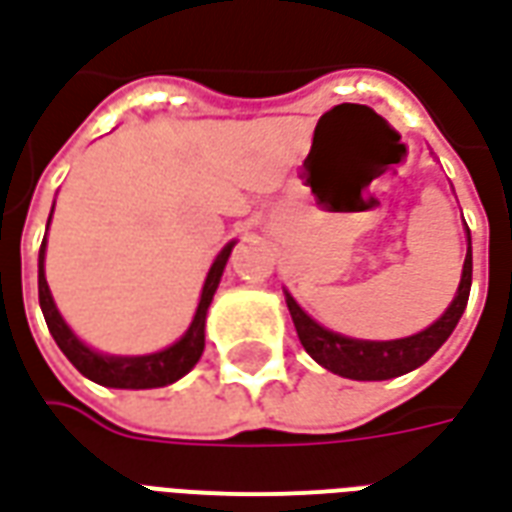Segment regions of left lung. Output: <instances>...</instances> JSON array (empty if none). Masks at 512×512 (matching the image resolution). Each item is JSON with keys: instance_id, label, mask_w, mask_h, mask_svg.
Here are the masks:
<instances>
[{"instance_id": "8db88e82", "label": "left lung", "mask_w": 512, "mask_h": 512, "mask_svg": "<svg viewBox=\"0 0 512 512\" xmlns=\"http://www.w3.org/2000/svg\"><path fill=\"white\" fill-rule=\"evenodd\" d=\"M469 290H472V235H469V249H466V260H463L461 285H458V293H455L447 312L436 323H430L425 332L411 334L403 340L376 343V340L343 337V334L329 332L321 323L312 321L310 315L293 301L290 293H285V301H288L290 318H293V326H296L304 351L318 365L332 370L337 376L354 378V381H386V378H397L417 370L439 351L441 345L447 343V337L458 326L463 310H466Z\"/></svg>"}]
</instances>
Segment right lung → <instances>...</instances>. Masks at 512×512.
<instances>
[{
    "mask_svg": "<svg viewBox=\"0 0 512 512\" xmlns=\"http://www.w3.org/2000/svg\"><path fill=\"white\" fill-rule=\"evenodd\" d=\"M233 246L235 241L224 246L213 260L211 271L205 277V285H202V296L200 304H197V312H194V321H191V326L178 343L158 351V354L147 356H106L87 348L71 332V326L62 321L60 310L51 299L46 271H43V260H46V235H43V246H40L38 257V296L40 310H43V318H46V326H49L54 343L60 345L62 354L68 356V362L82 376L101 386H112V389H156V386H167L172 381H178L200 362L202 348H205V315H208V307H211L213 293L219 288V279H222V271L227 266V257L233 252Z\"/></svg>",
    "mask_w": 512,
    "mask_h": 512,
    "instance_id": "obj_1",
    "label": "right lung"
}]
</instances>
